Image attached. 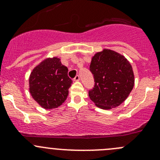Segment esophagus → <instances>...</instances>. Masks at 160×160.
<instances>
[{"label":"esophagus","instance_id":"esophagus-1","mask_svg":"<svg viewBox=\"0 0 160 160\" xmlns=\"http://www.w3.org/2000/svg\"><path fill=\"white\" fill-rule=\"evenodd\" d=\"M80 80V77L79 75L76 76V77H74V79H73L74 81H79V80Z\"/></svg>","mask_w":160,"mask_h":160}]
</instances>
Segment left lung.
<instances>
[{"instance_id": "1", "label": "left lung", "mask_w": 160, "mask_h": 160, "mask_svg": "<svg viewBox=\"0 0 160 160\" xmlns=\"http://www.w3.org/2000/svg\"><path fill=\"white\" fill-rule=\"evenodd\" d=\"M90 71L94 86L89 97L96 106L111 109L120 105L134 87V74L131 64L122 55L104 49L92 58Z\"/></svg>"}]
</instances>
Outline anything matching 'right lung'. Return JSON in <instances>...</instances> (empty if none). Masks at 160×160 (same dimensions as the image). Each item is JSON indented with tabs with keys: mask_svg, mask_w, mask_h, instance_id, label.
<instances>
[{
	"mask_svg": "<svg viewBox=\"0 0 160 160\" xmlns=\"http://www.w3.org/2000/svg\"><path fill=\"white\" fill-rule=\"evenodd\" d=\"M72 83L67 67L54 57L46 59L32 70L29 90L33 99L43 108L52 109L66 101Z\"/></svg>",
	"mask_w": 160,
	"mask_h": 160,
	"instance_id": "1",
	"label": "right lung"
}]
</instances>
